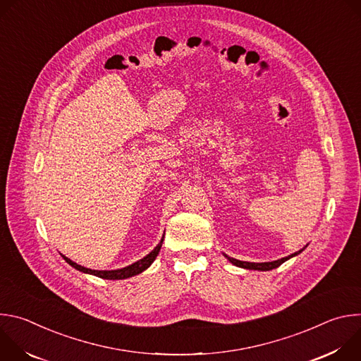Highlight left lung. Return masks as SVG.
Here are the masks:
<instances>
[{
  "label": "left lung",
  "mask_w": 361,
  "mask_h": 361,
  "mask_svg": "<svg viewBox=\"0 0 361 361\" xmlns=\"http://www.w3.org/2000/svg\"><path fill=\"white\" fill-rule=\"evenodd\" d=\"M307 247V245H305ZM304 247V248H305ZM302 248V250H304ZM302 250H298L297 252H294V254H291V255H288V257H283V259H280V260H276V262H269V263H248V262H240V260H235V259H233V257H228V255H226L227 259H228V262L230 263H233L234 266H237V267H241V269H247V270H260V271H269V270H273V269H277V267H280L284 262H287L288 259H291V257H294V255H297V254H300Z\"/></svg>",
  "instance_id": "1"
}]
</instances>
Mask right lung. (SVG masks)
Returning a JSON list of instances; mask_svg holds the SVG:
<instances>
[{
  "label": "right lung",
  "mask_w": 361,
  "mask_h": 361,
  "mask_svg": "<svg viewBox=\"0 0 361 361\" xmlns=\"http://www.w3.org/2000/svg\"><path fill=\"white\" fill-rule=\"evenodd\" d=\"M163 240H164V235H163L161 241L157 244V247L154 248L149 254H147L144 259L133 263L131 266H127V267H123V269H118V270H91V269L82 267V266L71 262L68 257H66V255H63V259L71 267H74L78 271H82V273H87V274H92V276H97L99 279H106V280H124V279H128V277H133V276H137V274L142 273L144 270H147L152 264V262L156 260V257L160 252V248L163 245Z\"/></svg>",
  "instance_id": "1"
}]
</instances>
